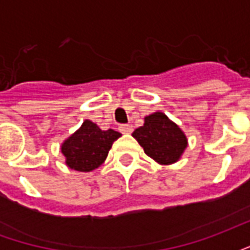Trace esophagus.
Segmentation results:
<instances>
[{
    "mask_svg": "<svg viewBox=\"0 0 250 250\" xmlns=\"http://www.w3.org/2000/svg\"><path fill=\"white\" fill-rule=\"evenodd\" d=\"M119 131L122 132V134H131V132H132V125H119Z\"/></svg>",
    "mask_w": 250,
    "mask_h": 250,
    "instance_id": "esophagus-1",
    "label": "esophagus"
}]
</instances>
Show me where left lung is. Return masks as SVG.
<instances>
[{
  "instance_id": "8db88e82",
  "label": "left lung",
  "mask_w": 250,
  "mask_h": 250,
  "mask_svg": "<svg viewBox=\"0 0 250 250\" xmlns=\"http://www.w3.org/2000/svg\"><path fill=\"white\" fill-rule=\"evenodd\" d=\"M147 155L159 165L178 161L188 147L184 131L163 112H154L145 118V125L132 132Z\"/></svg>"
}]
</instances>
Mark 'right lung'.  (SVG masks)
<instances>
[{"label":"right lung","mask_w":250,"mask_h":250,"mask_svg":"<svg viewBox=\"0 0 250 250\" xmlns=\"http://www.w3.org/2000/svg\"><path fill=\"white\" fill-rule=\"evenodd\" d=\"M120 136L118 131H103L91 120H84L82 127L62 145L66 166L84 173L98 168L105 161L112 143Z\"/></svg>","instance_id":"add662e5"}]
</instances>
